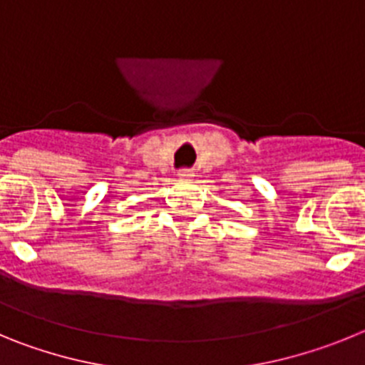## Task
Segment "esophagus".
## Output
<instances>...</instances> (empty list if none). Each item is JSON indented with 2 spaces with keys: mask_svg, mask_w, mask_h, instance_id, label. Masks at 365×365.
Wrapping results in <instances>:
<instances>
[{
  "mask_svg": "<svg viewBox=\"0 0 365 365\" xmlns=\"http://www.w3.org/2000/svg\"><path fill=\"white\" fill-rule=\"evenodd\" d=\"M177 175H179L180 179H192L193 170H190V168H185V170H179V173H177Z\"/></svg>",
  "mask_w": 365,
  "mask_h": 365,
  "instance_id": "obj_1",
  "label": "esophagus"
}]
</instances>
